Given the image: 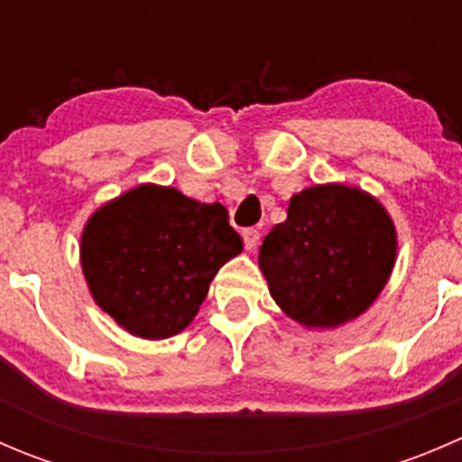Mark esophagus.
I'll return each mask as SVG.
<instances>
[{"instance_id":"34e87169","label":"esophagus","mask_w":462,"mask_h":462,"mask_svg":"<svg viewBox=\"0 0 462 462\" xmlns=\"http://www.w3.org/2000/svg\"><path fill=\"white\" fill-rule=\"evenodd\" d=\"M241 236H244L245 248H248V250H254L259 245L261 235H259L257 230H254V227H248V230H244V232H241Z\"/></svg>"}]
</instances>
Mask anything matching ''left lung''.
I'll list each match as a JSON object with an SVG mask.
<instances>
[{
	"label": "left lung",
	"instance_id": "left-lung-1",
	"mask_svg": "<svg viewBox=\"0 0 462 462\" xmlns=\"http://www.w3.org/2000/svg\"><path fill=\"white\" fill-rule=\"evenodd\" d=\"M398 232L374 194L324 183L292 194L259 248L279 309L304 328H337L374 304L395 265Z\"/></svg>",
	"mask_w": 462,
	"mask_h": 462
}]
</instances>
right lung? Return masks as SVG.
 I'll return each instance as SVG.
<instances>
[{
  "label": "right lung",
  "instance_id": "right-lung-1",
  "mask_svg": "<svg viewBox=\"0 0 462 462\" xmlns=\"http://www.w3.org/2000/svg\"><path fill=\"white\" fill-rule=\"evenodd\" d=\"M241 250L221 203L143 183L87 218L80 265L93 301L120 328L167 339L192 324L218 268Z\"/></svg>",
  "mask_w": 462,
  "mask_h": 462
}]
</instances>
